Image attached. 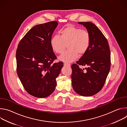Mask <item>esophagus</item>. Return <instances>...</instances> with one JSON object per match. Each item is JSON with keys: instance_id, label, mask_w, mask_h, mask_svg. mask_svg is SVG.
<instances>
[{"instance_id": "obj_1", "label": "esophagus", "mask_w": 127, "mask_h": 127, "mask_svg": "<svg viewBox=\"0 0 127 127\" xmlns=\"http://www.w3.org/2000/svg\"><path fill=\"white\" fill-rule=\"evenodd\" d=\"M64 65L65 66H67V67H70L71 66V65L69 63H66V62L64 63Z\"/></svg>"}]
</instances>
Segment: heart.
Masks as SVG:
<instances>
[{"label": "heart", "instance_id": "1", "mask_svg": "<svg viewBox=\"0 0 127 127\" xmlns=\"http://www.w3.org/2000/svg\"><path fill=\"white\" fill-rule=\"evenodd\" d=\"M90 36L88 31L79 28L68 26L59 32V36L54 35L50 40L52 50L56 54H62L66 45L68 50L59 57L61 61L70 63L75 61L78 54L84 55L89 49Z\"/></svg>", "mask_w": 127, "mask_h": 127}]
</instances>
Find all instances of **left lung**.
<instances>
[{"label": "left lung", "instance_id": "1", "mask_svg": "<svg viewBox=\"0 0 127 127\" xmlns=\"http://www.w3.org/2000/svg\"><path fill=\"white\" fill-rule=\"evenodd\" d=\"M90 36L86 53L71 66L72 84L74 91L83 96H93L103 87L111 67V52L108 42L100 30L93 23L79 22ZM79 65L87 66L85 69Z\"/></svg>", "mask_w": 127, "mask_h": 127}]
</instances>
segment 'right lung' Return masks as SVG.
Instances as JSON below:
<instances>
[{
    "label": "right lung",
    "instance_id": "1",
    "mask_svg": "<svg viewBox=\"0 0 127 127\" xmlns=\"http://www.w3.org/2000/svg\"><path fill=\"white\" fill-rule=\"evenodd\" d=\"M58 24L53 21L35 26L17 46V75L26 91L36 97H46L54 92L63 66L62 62L52 64L56 56L50 40Z\"/></svg>",
    "mask_w": 127,
    "mask_h": 127
}]
</instances>
